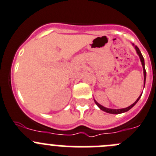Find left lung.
<instances>
[{
  "mask_svg": "<svg viewBox=\"0 0 156 156\" xmlns=\"http://www.w3.org/2000/svg\"><path fill=\"white\" fill-rule=\"evenodd\" d=\"M132 45H133L134 47H135V51H136V52H137L138 55L139 56V58H140V61L141 62H142V68H143V73H144V87H145V79H146V71H145V61H144V58L143 56H142V53H141L140 50H139V48L136 46V45H134V44H132ZM142 94H141V95L139 96V98H137V100L135 101V102L133 103L132 105H131L130 106H129V107L127 108H120V109H113V108H105L104 107V106L101 105L99 104V103H98L97 101H96V100L94 99V102H95V104L97 105V106H98V108H99L101 110H102V111L105 112L107 113H110V114H121V113H124V112H128L129 110H130L131 108H132V107H133L134 105H135L136 103L138 102V101H139V99H140L141 96H142Z\"/></svg>",
  "mask_w": 156,
  "mask_h": 156,
  "instance_id": "obj_1",
  "label": "left lung"
}]
</instances>
